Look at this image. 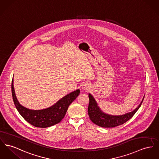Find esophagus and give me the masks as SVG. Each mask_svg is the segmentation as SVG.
Here are the masks:
<instances>
[{
	"label": "esophagus",
	"mask_w": 159,
	"mask_h": 159,
	"mask_svg": "<svg viewBox=\"0 0 159 159\" xmlns=\"http://www.w3.org/2000/svg\"><path fill=\"white\" fill-rule=\"evenodd\" d=\"M82 90H85V91H87V90H89V89H90V85L88 84V83H84L82 85Z\"/></svg>",
	"instance_id": "esophagus-1"
}]
</instances>
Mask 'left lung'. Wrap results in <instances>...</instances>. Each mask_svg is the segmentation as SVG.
I'll return each mask as SVG.
<instances>
[{
    "instance_id": "left-lung-1",
    "label": "left lung",
    "mask_w": 159,
    "mask_h": 159,
    "mask_svg": "<svg viewBox=\"0 0 159 159\" xmlns=\"http://www.w3.org/2000/svg\"><path fill=\"white\" fill-rule=\"evenodd\" d=\"M89 104L88 107V114L90 120L92 122L95 124L96 125L104 128L117 127L125 123L136 113L139 107L142 105V103L144 99L143 97L139 106L133 111L122 115L113 116L107 115L102 112L98 106L95 99L91 94H89Z\"/></svg>"
}]
</instances>
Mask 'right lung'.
Wrapping results in <instances>:
<instances>
[{
  "mask_svg": "<svg viewBox=\"0 0 159 159\" xmlns=\"http://www.w3.org/2000/svg\"><path fill=\"white\" fill-rule=\"evenodd\" d=\"M11 90L12 99L15 106L25 120L33 126L39 128H46L54 125L64 118L69 105L79 95V89L64 96L53 106L46 109L34 110L28 109L19 102L13 85V79L11 83Z\"/></svg>",
  "mask_w": 159,
  "mask_h": 159,
  "instance_id": "add662e5",
  "label": "right lung"
}]
</instances>
